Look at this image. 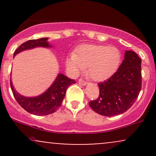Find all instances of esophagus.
<instances>
[{"instance_id": "1", "label": "esophagus", "mask_w": 156, "mask_h": 156, "mask_svg": "<svg viewBox=\"0 0 156 156\" xmlns=\"http://www.w3.org/2000/svg\"><path fill=\"white\" fill-rule=\"evenodd\" d=\"M78 83H79V84H80V85H82V86H85L86 84H87V82H86L83 79H82V78H80V79L78 80Z\"/></svg>"}]
</instances>
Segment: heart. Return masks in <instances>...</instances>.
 Masks as SVG:
<instances>
[{
    "mask_svg": "<svg viewBox=\"0 0 156 156\" xmlns=\"http://www.w3.org/2000/svg\"><path fill=\"white\" fill-rule=\"evenodd\" d=\"M121 53L117 48L103 44H84L67 57V69L78 74L88 67L87 74L96 81L106 80L116 72L120 64Z\"/></svg>",
    "mask_w": 156,
    "mask_h": 156,
    "instance_id": "heart-1",
    "label": "heart"
}]
</instances>
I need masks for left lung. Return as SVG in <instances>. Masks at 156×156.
Masks as SVG:
<instances>
[{"label": "left lung", "mask_w": 156, "mask_h": 156, "mask_svg": "<svg viewBox=\"0 0 156 156\" xmlns=\"http://www.w3.org/2000/svg\"><path fill=\"white\" fill-rule=\"evenodd\" d=\"M117 71L100 82L99 97L89 102L94 112L112 117L128 111L136 101L141 88V60L134 51H126Z\"/></svg>", "instance_id": "8db88e82"}]
</instances>
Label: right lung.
Returning <instances> with one entry per match:
<instances>
[{"label": "right lung", "instance_id": "right-lung-1", "mask_svg": "<svg viewBox=\"0 0 156 156\" xmlns=\"http://www.w3.org/2000/svg\"><path fill=\"white\" fill-rule=\"evenodd\" d=\"M48 39V38H41L27 41L16 49L14 55L23 51L37 47H51ZM73 83H76L75 80L67 78L63 74H58L55 81L43 94L37 97L27 98L16 92L10 79L11 89L17 103L26 112L37 116L48 115L56 112L62 105L68 87Z\"/></svg>", "mask_w": 156, "mask_h": 156}]
</instances>
